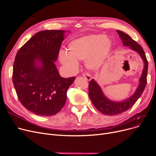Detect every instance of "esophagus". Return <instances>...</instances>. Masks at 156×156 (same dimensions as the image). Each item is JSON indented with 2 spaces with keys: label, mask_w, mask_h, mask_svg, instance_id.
I'll list each match as a JSON object with an SVG mask.
<instances>
[{
  "label": "esophagus",
  "mask_w": 156,
  "mask_h": 156,
  "mask_svg": "<svg viewBox=\"0 0 156 156\" xmlns=\"http://www.w3.org/2000/svg\"><path fill=\"white\" fill-rule=\"evenodd\" d=\"M83 77L88 81H90L92 80V76L90 75V74L88 73H86L83 75Z\"/></svg>",
  "instance_id": "1"
}]
</instances>
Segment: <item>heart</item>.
Here are the masks:
<instances>
[{
  "label": "heart",
  "mask_w": 156,
  "mask_h": 156,
  "mask_svg": "<svg viewBox=\"0 0 156 156\" xmlns=\"http://www.w3.org/2000/svg\"><path fill=\"white\" fill-rule=\"evenodd\" d=\"M111 41L106 36L91 35L72 40L68 45V53L61 52L59 60L69 71H75L78 61H85L86 66L95 69L100 68L110 52Z\"/></svg>",
  "instance_id": "obj_1"
}]
</instances>
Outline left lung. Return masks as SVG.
<instances>
[{
  "mask_svg": "<svg viewBox=\"0 0 156 156\" xmlns=\"http://www.w3.org/2000/svg\"><path fill=\"white\" fill-rule=\"evenodd\" d=\"M119 34L122 42L125 46H128L130 49L136 51L140 55L144 62V67L142 76L139 80L140 83L135 92L126 100L121 102H116L109 100L104 94L101 87L96 81L92 79L89 83L88 96L95 107L101 112L109 116L116 115L126 111L135 104L138 98L142 94L147 85V76L148 71V61L140 45L137 44L128 35L120 30H116Z\"/></svg>",
  "mask_w": 156,
  "mask_h": 156,
  "instance_id": "8db88e82",
  "label": "left lung"
}]
</instances>
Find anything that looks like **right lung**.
I'll use <instances>...</instances> for the list:
<instances>
[{"label": "right lung", "instance_id": "obj_1", "mask_svg": "<svg viewBox=\"0 0 156 156\" xmlns=\"http://www.w3.org/2000/svg\"><path fill=\"white\" fill-rule=\"evenodd\" d=\"M65 32L39 31L15 57L12 81L16 94L24 107L38 116H51L59 112L66 102L68 89L75 79L61 77L54 64Z\"/></svg>", "mask_w": 156, "mask_h": 156}]
</instances>
